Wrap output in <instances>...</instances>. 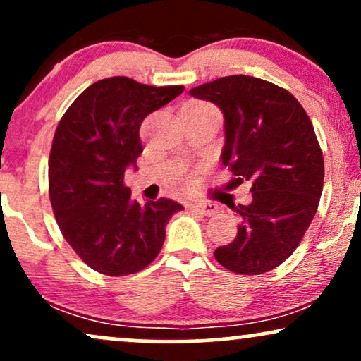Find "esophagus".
<instances>
[{
  "mask_svg": "<svg viewBox=\"0 0 361 361\" xmlns=\"http://www.w3.org/2000/svg\"><path fill=\"white\" fill-rule=\"evenodd\" d=\"M191 209L196 213L207 214V216H214V214H218V212H220V207L214 203H193L191 204Z\"/></svg>",
  "mask_w": 361,
  "mask_h": 361,
  "instance_id": "obj_1",
  "label": "esophagus"
}]
</instances>
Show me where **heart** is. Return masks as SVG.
<instances>
[{"instance_id":"b5f03b06","label":"heart","mask_w":361,"mask_h":361,"mask_svg":"<svg viewBox=\"0 0 361 361\" xmlns=\"http://www.w3.org/2000/svg\"><path fill=\"white\" fill-rule=\"evenodd\" d=\"M183 108L193 109V111H216V109H214L212 104L203 103V102H190V103H186Z\"/></svg>"}]
</instances>
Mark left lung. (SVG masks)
<instances>
[{"label": "left lung", "instance_id": "1", "mask_svg": "<svg viewBox=\"0 0 361 361\" xmlns=\"http://www.w3.org/2000/svg\"><path fill=\"white\" fill-rule=\"evenodd\" d=\"M190 94L221 109L223 165L238 183L252 181V203L231 204L236 238L214 258L238 275L270 271L295 252L320 203L325 165L312 121L290 91L253 76H225Z\"/></svg>", "mask_w": 361, "mask_h": 361}]
</instances>
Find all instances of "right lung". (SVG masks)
Listing matches in <instances>:
<instances>
[{
    "mask_svg": "<svg viewBox=\"0 0 361 361\" xmlns=\"http://www.w3.org/2000/svg\"><path fill=\"white\" fill-rule=\"evenodd\" d=\"M183 90L104 78L88 86L58 123L49 200L65 240L94 271L125 276L143 270L158 257L171 214L183 209L168 198L140 204L123 181L143 153L141 121Z\"/></svg>",
    "mask_w": 361,
    "mask_h": 361,
    "instance_id": "1",
    "label": "right lung"
}]
</instances>
